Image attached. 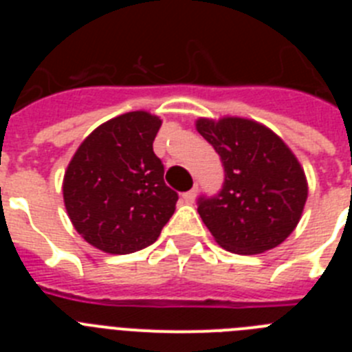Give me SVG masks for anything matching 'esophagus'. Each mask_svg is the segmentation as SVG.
Wrapping results in <instances>:
<instances>
[{
  "mask_svg": "<svg viewBox=\"0 0 352 352\" xmlns=\"http://www.w3.org/2000/svg\"><path fill=\"white\" fill-rule=\"evenodd\" d=\"M195 195H197V190H195V188H192V190L185 192V194L182 195V201H183V203H186V204H192V203H194Z\"/></svg>",
  "mask_w": 352,
  "mask_h": 352,
  "instance_id": "1",
  "label": "esophagus"
}]
</instances>
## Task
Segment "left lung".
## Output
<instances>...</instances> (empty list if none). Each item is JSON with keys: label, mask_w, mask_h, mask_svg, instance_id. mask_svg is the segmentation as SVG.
<instances>
[{"label": "left lung", "mask_w": 352, "mask_h": 352, "mask_svg": "<svg viewBox=\"0 0 352 352\" xmlns=\"http://www.w3.org/2000/svg\"><path fill=\"white\" fill-rule=\"evenodd\" d=\"M197 132L220 155L226 182L199 214L214 241L234 254H263L296 229L309 197L307 176L273 130L248 118H199Z\"/></svg>", "instance_id": "1"}]
</instances>
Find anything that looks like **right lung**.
<instances>
[{"label": "right lung", "mask_w": 352, "mask_h": 352, "mask_svg": "<svg viewBox=\"0 0 352 352\" xmlns=\"http://www.w3.org/2000/svg\"><path fill=\"white\" fill-rule=\"evenodd\" d=\"M162 120L148 111L120 114L80 142L63 176L68 219L89 245L123 256L160 236L178 194L153 153Z\"/></svg>", "instance_id": "add662e5"}]
</instances>
